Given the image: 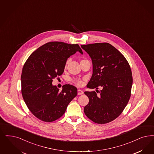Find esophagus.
<instances>
[{"mask_svg":"<svg viewBox=\"0 0 154 154\" xmlns=\"http://www.w3.org/2000/svg\"><path fill=\"white\" fill-rule=\"evenodd\" d=\"M78 95H82V94H84V91H83V90H80V89H79L78 90Z\"/></svg>","mask_w":154,"mask_h":154,"instance_id":"1","label":"esophagus"}]
</instances>
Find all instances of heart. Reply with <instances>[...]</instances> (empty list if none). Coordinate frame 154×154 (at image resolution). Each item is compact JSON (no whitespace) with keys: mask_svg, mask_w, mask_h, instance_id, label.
<instances>
[{"mask_svg":"<svg viewBox=\"0 0 154 154\" xmlns=\"http://www.w3.org/2000/svg\"><path fill=\"white\" fill-rule=\"evenodd\" d=\"M84 60H82V61H84ZM68 62H69V61H67V62H66V65L68 64ZM74 82H75L77 85H79V86H81V85H82V84H83L82 81L80 80H74Z\"/></svg>","mask_w":154,"mask_h":154,"instance_id":"heart-1","label":"heart"}]
</instances>
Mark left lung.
Here are the masks:
<instances>
[{
    "instance_id": "left-lung-1",
    "label": "left lung",
    "mask_w": 154,
    "mask_h": 154,
    "mask_svg": "<svg viewBox=\"0 0 154 154\" xmlns=\"http://www.w3.org/2000/svg\"><path fill=\"white\" fill-rule=\"evenodd\" d=\"M81 47L89 54L93 63V74L87 88H102L100 91L98 90L99 95L95 91L84 92L89 99L84 109L85 115L99 124L112 121L122 113L131 96L130 66L122 53L109 43Z\"/></svg>"
}]
</instances>
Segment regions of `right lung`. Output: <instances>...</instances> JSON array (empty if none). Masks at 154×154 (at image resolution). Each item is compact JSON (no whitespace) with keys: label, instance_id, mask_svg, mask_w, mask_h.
Here are the masks:
<instances>
[{"label":"right lung","instance_id":"add662e5","mask_svg":"<svg viewBox=\"0 0 154 154\" xmlns=\"http://www.w3.org/2000/svg\"><path fill=\"white\" fill-rule=\"evenodd\" d=\"M78 51L83 54L78 44L48 42L33 52L24 65L21 75L23 98L30 112L42 121L53 122L62 117L77 95L74 86L63 85L60 91L52 81L63 73L68 58Z\"/></svg>","mask_w":154,"mask_h":154}]
</instances>
